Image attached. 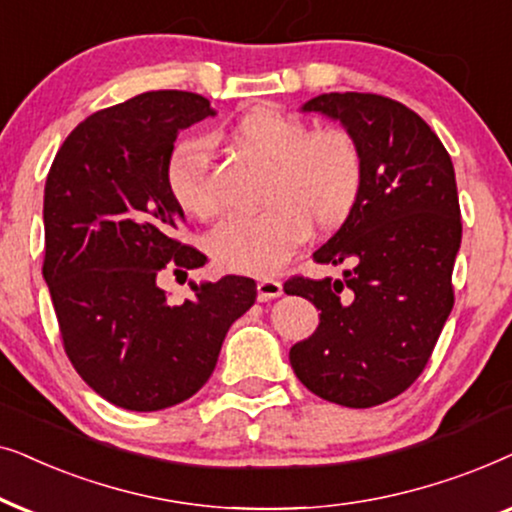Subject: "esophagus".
I'll list each match as a JSON object with an SVG mask.
<instances>
[{"label":"esophagus","instance_id":"esophagus-1","mask_svg":"<svg viewBox=\"0 0 512 512\" xmlns=\"http://www.w3.org/2000/svg\"><path fill=\"white\" fill-rule=\"evenodd\" d=\"M283 295V283L276 281V278H262L260 283H257V297L262 299V302H269V299H276Z\"/></svg>","mask_w":512,"mask_h":512}]
</instances>
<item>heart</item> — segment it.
<instances>
[{"label": "heart", "instance_id": "obj_1", "mask_svg": "<svg viewBox=\"0 0 512 512\" xmlns=\"http://www.w3.org/2000/svg\"><path fill=\"white\" fill-rule=\"evenodd\" d=\"M236 147L267 163L257 213L229 215L208 234V250L224 269L271 274L304 241L309 222L332 229L353 213L365 185V156L356 135L339 126L311 128L278 109H250L231 126ZM173 201L194 217H210L217 201L201 140L173 149L166 163Z\"/></svg>", "mask_w": 512, "mask_h": 512}]
</instances>
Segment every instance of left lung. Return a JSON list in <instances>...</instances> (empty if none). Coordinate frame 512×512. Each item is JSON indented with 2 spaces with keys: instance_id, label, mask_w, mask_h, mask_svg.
<instances>
[{
  "instance_id": "obj_1",
  "label": "left lung",
  "mask_w": 512,
  "mask_h": 512,
  "mask_svg": "<svg viewBox=\"0 0 512 512\" xmlns=\"http://www.w3.org/2000/svg\"><path fill=\"white\" fill-rule=\"evenodd\" d=\"M302 109L356 135L365 185L353 213L313 252L318 264H346L342 281L292 276L283 285L320 311L316 332L290 349V365L318 398L374 407L419 379L454 306V166L431 126L398 100L323 93Z\"/></svg>"
}]
</instances>
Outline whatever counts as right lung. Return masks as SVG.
I'll return each mask as SVG.
<instances>
[{
    "instance_id": "1",
    "label": "right lung",
    "mask_w": 512,
    "mask_h": 512,
    "mask_svg": "<svg viewBox=\"0 0 512 512\" xmlns=\"http://www.w3.org/2000/svg\"><path fill=\"white\" fill-rule=\"evenodd\" d=\"M199 93L149 91L100 109L67 135L44 189V281L67 358L112 405L156 412L192 398L231 323L255 304L245 276L194 285L170 304L163 271L208 257L177 241L185 220L166 185L177 133L213 117Z\"/></svg>"
}]
</instances>
